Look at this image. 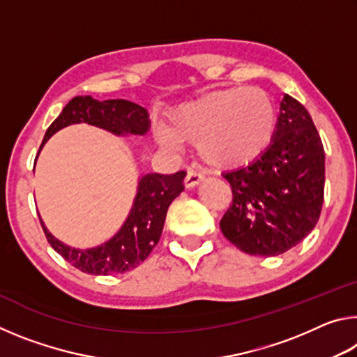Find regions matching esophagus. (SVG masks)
Masks as SVG:
<instances>
[{
  "label": "esophagus",
  "instance_id": "esophagus-1",
  "mask_svg": "<svg viewBox=\"0 0 357 357\" xmlns=\"http://www.w3.org/2000/svg\"><path fill=\"white\" fill-rule=\"evenodd\" d=\"M203 179H204V176L200 172L193 170V168H189V170H187L185 178H184V185L187 187V189H190V187H195L197 184H200Z\"/></svg>",
  "mask_w": 357,
  "mask_h": 357
}]
</instances>
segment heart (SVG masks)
<instances>
[{
    "label": "heart",
    "instance_id": "1",
    "mask_svg": "<svg viewBox=\"0 0 357 357\" xmlns=\"http://www.w3.org/2000/svg\"><path fill=\"white\" fill-rule=\"evenodd\" d=\"M277 128L279 112L273 96L257 86H233L178 107L168 118V129H157L155 137L165 146L197 143L206 164L233 170L261 159Z\"/></svg>",
    "mask_w": 357,
    "mask_h": 357
}]
</instances>
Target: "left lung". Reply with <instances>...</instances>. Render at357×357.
<instances>
[{"instance_id":"obj_1","label":"left lung","mask_w":357,"mask_h":357,"mask_svg":"<svg viewBox=\"0 0 357 357\" xmlns=\"http://www.w3.org/2000/svg\"><path fill=\"white\" fill-rule=\"evenodd\" d=\"M225 179L233 203L220 229L229 243L257 257L298 245L315 228L324 200V148L304 105L285 94L271 148Z\"/></svg>"}]
</instances>
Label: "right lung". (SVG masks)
Segmentation results:
<instances>
[{"label": "right lung", "mask_w": 357, "mask_h": 357, "mask_svg": "<svg viewBox=\"0 0 357 357\" xmlns=\"http://www.w3.org/2000/svg\"><path fill=\"white\" fill-rule=\"evenodd\" d=\"M77 123L98 126L118 135H143L149 128V116L143 107L134 102L124 99L100 102L89 96H78L63 108L61 114L47 129L40 148L55 132ZM184 172L174 174H144L138 183L134 206L123 228L108 243L96 249L77 250L64 245L48 233L40 220L48 244L82 273L110 275L135 269L159 243L168 206L184 189Z\"/></svg>", "instance_id": "1"}]
</instances>
